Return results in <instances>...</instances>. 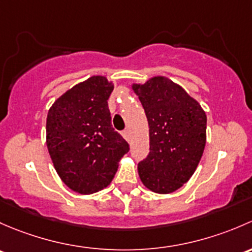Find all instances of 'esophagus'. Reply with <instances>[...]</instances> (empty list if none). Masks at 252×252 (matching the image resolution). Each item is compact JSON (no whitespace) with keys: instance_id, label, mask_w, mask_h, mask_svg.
Instances as JSON below:
<instances>
[{"instance_id":"34e87169","label":"esophagus","mask_w":252,"mask_h":252,"mask_svg":"<svg viewBox=\"0 0 252 252\" xmlns=\"http://www.w3.org/2000/svg\"><path fill=\"white\" fill-rule=\"evenodd\" d=\"M123 137L126 139V141H129V132H128V129H125V131H123Z\"/></svg>"}]
</instances>
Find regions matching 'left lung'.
Instances as JSON below:
<instances>
[{"label": "left lung", "instance_id": "1", "mask_svg": "<svg viewBox=\"0 0 252 252\" xmlns=\"http://www.w3.org/2000/svg\"><path fill=\"white\" fill-rule=\"evenodd\" d=\"M149 125L150 152L138 164L142 183L154 193L168 194L189 181L206 144V114L180 85L154 76L133 84Z\"/></svg>", "mask_w": 252, "mask_h": 252}]
</instances>
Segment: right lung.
<instances>
[{
    "label": "right lung",
    "instance_id": "right-lung-1",
    "mask_svg": "<svg viewBox=\"0 0 252 252\" xmlns=\"http://www.w3.org/2000/svg\"><path fill=\"white\" fill-rule=\"evenodd\" d=\"M113 82L92 76L62 94L48 110L46 143L54 168L71 190L92 194L113 181L128 143L111 126Z\"/></svg>",
    "mask_w": 252,
    "mask_h": 252
}]
</instances>
